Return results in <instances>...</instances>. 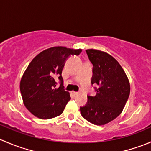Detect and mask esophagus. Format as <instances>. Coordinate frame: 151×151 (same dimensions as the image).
I'll return each mask as SVG.
<instances>
[{
  "label": "esophagus",
  "mask_w": 151,
  "mask_h": 151,
  "mask_svg": "<svg viewBox=\"0 0 151 151\" xmlns=\"http://www.w3.org/2000/svg\"><path fill=\"white\" fill-rule=\"evenodd\" d=\"M71 93H72L74 96H77V95H78L80 93H79V92H76V91H71Z\"/></svg>",
  "instance_id": "1"
}]
</instances>
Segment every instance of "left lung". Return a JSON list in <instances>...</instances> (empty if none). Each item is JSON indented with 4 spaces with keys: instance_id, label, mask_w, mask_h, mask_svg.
Here are the masks:
<instances>
[{
    "instance_id": "obj_1",
    "label": "left lung",
    "mask_w": 151,
    "mask_h": 151,
    "mask_svg": "<svg viewBox=\"0 0 151 151\" xmlns=\"http://www.w3.org/2000/svg\"><path fill=\"white\" fill-rule=\"evenodd\" d=\"M93 65L92 84L99 86L96 96H88V102L80 107L84 119L96 125H103L121 114L130 94L129 80L118 61L109 54L93 49L86 50Z\"/></svg>"
}]
</instances>
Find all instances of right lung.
Wrapping results in <instances>:
<instances>
[{"label": "right lung", "instance_id": "right-lung-1", "mask_svg": "<svg viewBox=\"0 0 151 151\" xmlns=\"http://www.w3.org/2000/svg\"><path fill=\"white\" fill-rule=\"evenodd\" d=\"M82 49L54 46L34 58L23 73L20 90L25 107L34 116L49 119L59 116L71 99L69 92L63 89L62 71L70 55H79ZM58 76L61 86L55 88Z\"/></svg>", "mask_w": 151, "mask_h": 151}]
</instances>
